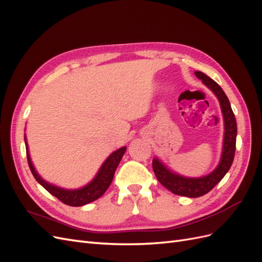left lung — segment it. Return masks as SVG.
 I'll list each match as a JSON object with an SVG mask.
<instances>
[{
    "label": "left lung",
    "instance_id": "obj_1",
    "mask_svg": "<svg viewBox=\"0 0 262 262\" xmlns=\"http://www.w3.org/2000/svg\"><path fill=\"white\" fill-rule=\"evenodd\" d=\"M194 74L198 78L202 80V82L216 95V97L220 100L222 113H223L225 133L223 154H222L220 165L215 170L208 176H204L202 178H185L169 171L157 158L153 160L152 164L157 180L165 188H167L172 193L189 198H198L204 195L205 193L211 191L223 179L226 172L231 168L234 161L237 136V123L235 115L224 91L222 90V87L216 82H214L212 78L200 72V71H195Z\"/></svg>",
    "mask_w": 262,
    "mask_h": 262
}]
</instances>
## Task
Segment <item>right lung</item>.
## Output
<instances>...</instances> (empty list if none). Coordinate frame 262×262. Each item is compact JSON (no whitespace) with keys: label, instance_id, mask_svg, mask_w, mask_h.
I'll return each mask as SVG.
<instances>
[{"label":"right lung","instance_id":"obj_1","mask_svg":"<svg viewBox=\"0 0 262 262\" xmlns=\"http://www.w3.org/2000/svg\"><path fill=\"white\" fill-rule=\"evenodd\" d=\"M125 149L126 147L123 146L121 148L117 149L116 152H114L112 155H110L106 160V162L102 164L97 173V176L94 178V180L91 182V184L77 190H66V189H61L59 187H55L48 184V182H46L43 179H41L40 176L38 175L37 171L34 168L33 163L30 161V157L28 154V147L26 143L27 161H28L30 171L34 175L35 179L47 190V191H49L52 195L58 198L61 202L71 205V207H81V205L93 202L95 200H97L98 198H100L106 192V190L108 189L110 184H112L115 176V171L118 167L119 163L121 161Z\"/></svg>","mask_w":262,"mask_h":262}]
</instances>
